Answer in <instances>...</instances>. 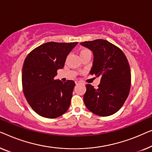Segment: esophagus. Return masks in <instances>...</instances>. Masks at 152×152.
<instances>
[{"label": "esophagus", "instance_id": "1", "mask_svg": "<svg viewBox=\"0 0 152 152\" xmlns=\"http://www.w3.org/2000/svg\"><path fill=\"white\" fill-rule=\"evenodd\" d=\"M75 83H76V85H78V84H80V82H79V81L76 80V81H75Z\"/></svg>", "mask_w": 152, "mask_h": 152}]
</instances>
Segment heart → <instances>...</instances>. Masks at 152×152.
<instances>
[{
	"label": "heart",
	"mask_w": 152,
	"mask_h": 152,
	"mask_svg": "<svg viewBox=\"0 0 152 152\" xmlns=\"http://www.w3.org/2000/svg\"><path fill=\"white\" fill-rule=\"evenodd\" d=\"M86 52H90L88 50H87V49H82L80 51V55L82 54H84V53H86Z\"/></svg>",
	"instance_id": "obj_1"
}]
</instances>
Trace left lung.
<instances>
[{
	"mask_svg": "<svg viewBox=\"0 0 152 152\" xmlns=\"http://www.w3.org/2000/svg\"><path fill=\"white\" fill-rule=\"evenodd\" d=\"M81 45L93 53L91 75L100 76L98 87L86 85L83 99L87 108L100 116L112 115L121 108L129 95L131 71L124 53L103 39L85 41Z\"/></svg>",
	"mask_w": 152,
	"mask_h": 152,
	"instance_id": "obj_1",
	"label": "left lung"
}]
</instances>
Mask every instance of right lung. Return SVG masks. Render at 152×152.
I'll return each mask as SVG.
<instances>
[{
	"label": "right lung",
	"instance_id": "1",
	"mask_svg": "<svg viewBox=\"0 0 152 152\" xmlns=\"http://www.w3.org/2000/svg\"><path fill=\"white\" fill-rule=\"evenodd\" d=\"M77 44L46 42L34 49L25 58L22 69L23 93L31 107L40 116L55 118L69 109L75 83H63L55 80V76Z\"/></svg>",
	"mask_w": 152,
	"mask_h": 152
}]
</instances>
